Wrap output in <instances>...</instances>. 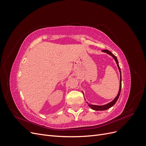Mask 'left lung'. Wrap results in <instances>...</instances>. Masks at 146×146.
Listing matches in <instances>:
<instances>
[{
  "instance_id": "1",
  "label": "left lung",
  "mask_w": 146,
  "mask_h": 146,
  "mask_svg": "<svg viewBox=\"0 0 146 146\" xmlns=\"http://www.w3.org/2000/svg\"><path fill=\"white\" fill-rule=\"evenodd\" d=\"M102 52H105L107 53V54H109L111 55L113 58L115 60L116 62V64H117V66L118 67V69H119V72H120V75H121V78H120V86H119V92H118V94L117 96L116 97V98L114 99L112 102H110L107 104L106 105H101V106H99V105H90V104H88V105H89V107H90V108H91L92 110H96V111H103V110H107L110 108H111V107H113V106L116 104V102H117L119 97V95H120V93H121V82H122V79H121V69H120V68H119V63H118V61H117V59L116 57V56H114L112 53L109 51L108 50H103ZM88 103V102H87Z\"/></svg>"
}]
</instances>
